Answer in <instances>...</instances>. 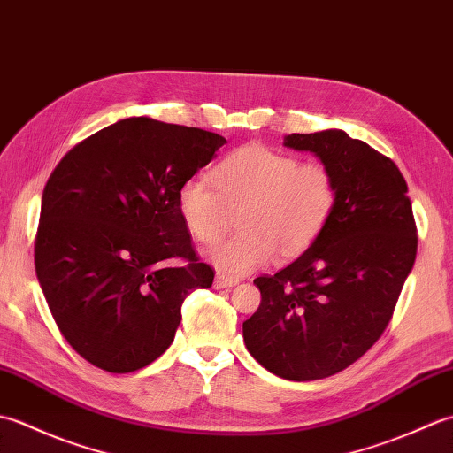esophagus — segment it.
Instances as JSON below:
<instances>
[{
    "label": "esophagus",
    "instance_id": "1",
    "mask_svg": "<svg viewBox=\"0 0 453 453\" xmlns=\"http://www.w3.org/2000/svg\"><path fill=\"white\" fill-rule=\"evenodd\" d=\"M237 284H239L237 278H229V276H224V274H218L216 280H214V288H218V290H221V288H234Z\"/></svg>",
    "mask_w": 453,
    "mask_h": 453
}]
</instances>
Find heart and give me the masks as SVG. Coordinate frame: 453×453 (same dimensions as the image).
<instances>
[{
	"instance_id": "obj_1",
	"label": "heart",
	"mask_w": 453,
	"mask_h": 453,
	"mask_svg": "<svg viewBox=\"0 0 453 453\" xmlns=\"http://www.w3.org/2000/svg\"><path fill=\"white\" fill-rule=\"evenodd\" d=\"M206 179L192 177L177 192V210L190 235L211 245L239 211L242 234L208 251L219 274L243 276L303 255L329 224L336 180L321 161L300 163L292 153L247 143L221 159Z\"/></svg>"
}]
</instances>
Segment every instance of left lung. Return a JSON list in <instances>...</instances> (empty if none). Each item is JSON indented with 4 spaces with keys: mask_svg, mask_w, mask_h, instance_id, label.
<instances>
[{
    "mask_svg": "<svg viewBox=\"0 0 453 453\" xmlns=\"http://www.w3.org/2000/svg\"><path fill=\"white\" fill-rule=\"evenodd\" d=\"M333 171L336 204L317 242L274 276L243 323L253 358L290 381L329 378L368 352L391 319L417 257L407 182L389 157L344 130L290 134Z\"/></svg>",
    "mask_w": 453,
    "mask_h": 453,
    "instance_id": "8db88e82",
    "label": "left lung"
}]
</instances>
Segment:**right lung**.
<instances>
[{
	"mask_svg": "<svg viewBox=\"0 0 453 453\" xmlns=\"http://www.w3.org/2000/svg\"><path fill=\"white\" fill-rule=\"evenodd\" d=\"M224 143L214 132L130 117L58 163L42 192L35 266L58 329L81 358L112 373L157 360L185 297L214 282L177 192Z\"/></svg>",
	"mask_w": 453,
	"mask_h": 453,
	"instance_id": "right-lung-1",
	"label": "right lung"
}]
</instances>
